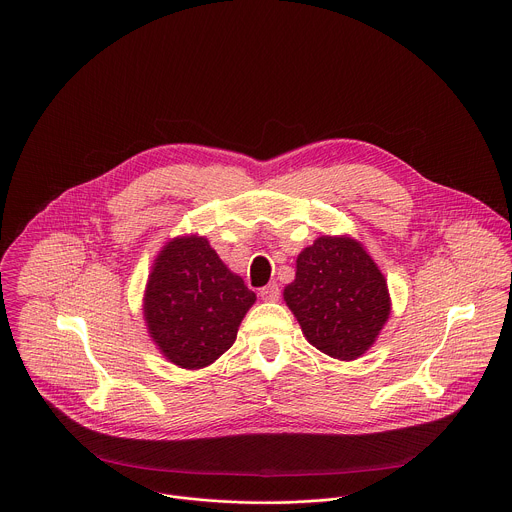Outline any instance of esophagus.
I'll use <instances>...</instances> for the list:
<instances>
[{"mask_svg":"<svg viewBox=\"0 0 512 512\" xmlns=\"http://www.w3.org/2000/svg\"><path fill=\"white\" fill-rule=\"evenodd\" d=\"M259 295H261L263 301H277L279 295H281V291H279V285H277V283H269V285H265V287L259 291Z\"/></svg>","mask_w":512,"mask_h":512,"instance_id":"34e87169","label":"esophagus"}]
</instances>
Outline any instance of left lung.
<instances>
[{"label": "left lung", "mask_w": 512, "mask_h": 512, "mask_svg": "<svg viewBox=\"0 0 512 512\" xmlns=\"http://www.w3.org/2000/svg\"><path fill=\"white\" fill-rule=\"evenodd\" d=\"M283 299L307 342L342 362L366 354L390 315L382 271L362 243L344 235H323L299 253Z\"/></svg>", "instance_id": "left-lung-1"}]
</instances>
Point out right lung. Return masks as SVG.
<instances>
[{
    "label": "right lung",
    "instance_id": "obj_1",
    "mask_svg": "<svg viewBox=\"0 0 512 512\" xmlns=\"http://www.w3.org/2000/svg\"><path fill=\"white\" fill-rule=\"evenodd\" d=\"M255 299L205 237L189 235L168 241L154 259L142 309L162 356L175 366L201 370L235 344Z\"/></svg>",
    "mask_w": 512,
    "mask_h": 512
}]
</instances>
